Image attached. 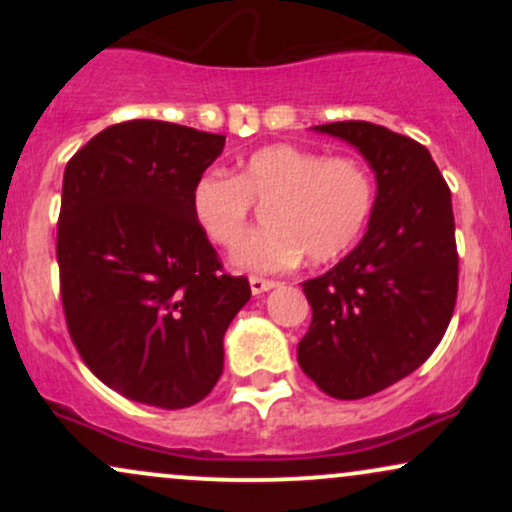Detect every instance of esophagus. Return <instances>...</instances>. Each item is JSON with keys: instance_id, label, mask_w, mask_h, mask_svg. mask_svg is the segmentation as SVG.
<instances>
[{"instance_id": "34e87169", "label": "esophagus", "mask_w": 512, "mask_h": 512, "mask_svg": "<svg viewBox=\"0 0 512 512\" xmlns=\"http://www.w3.org/2000/svg\"><path fill=\"white\" fill-rule=\"evenodd\" d=\"M274 286H276V281H272V279H260V276H250L252 296H260V293L274 289Z\"/></svg>"}]
</instances>
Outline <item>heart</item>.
Instances as JSON below:
<instances>
[{"label":"heart","mask_w":512,"mask_h":512,"mask_svg":"<svg viewBox=\"0 0 512 512\" xmlns=\"http://www.w3.org/2000/svg\"><path fill=\"white\" fill-rule=\"evenodd\" d=\"M375 187L368 168L349 156L325 158L293 144H269L238 163V175L209 170L192 190V214L219 248H238L264 208L267 231L250 238L233 264L281 272L303 255L327 262L354 245L368 223Z\"/></svg>","instance_id":"heart-1"}]
</instances>
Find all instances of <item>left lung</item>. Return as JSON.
Wrapping results in <instances>:
<instances>
[{"instance_id": "1", "label": "left lung", "mask_w": 512, "mask_h": 512, "mask_svg": "<svg viewBox=\"0 0 512 512\" xmlns=\"http://www.w3.org/2000/svg\"><path fill=\"white\" fill-rule=\"evenodd\" d=\"M373 168L378 192L361 243L317 279L298 344L303 373L325 395L361 399L414 373L440 344L457 298L450 187L426 146L373 122L317 125Z\"/></svg>"}]
</instances>
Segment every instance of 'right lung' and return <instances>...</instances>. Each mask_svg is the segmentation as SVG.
Here are the masks:
<instances>
[{
  "instance_id": "right-lung-1",
  "label": "right lung",
  "mask_w": 512,
  "mask_h": 512,
  "mask_svg": "<svg viewBox=\"0 0 512 512\" xmlns=\"http://www.w3.org/2000/svg\"><path fill=\"white\" fill-rule=\"evenodd\" d=\"M226 137L161 120L98 132L69 158L57 264L72 342L98 380L134 402L185 409L223 370V334L250 301L223 274L192 190Z\"/></svg>"
}]
</instances>
